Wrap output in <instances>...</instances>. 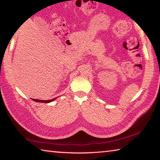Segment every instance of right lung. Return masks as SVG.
<instances>
[{
    "instance_id": "right-lung-1",
    "label": "right lung",
    "mask_w": 160,
    "mask_h": 160,
    "mask_svg": "<svg viewBox=\"0 0 160 160\" xmlns=\"http://www.w3.org/2000/svg\"><path fill=\"white\" fill-rule=\"evenodd\" d=\"M57 98V97H56ZM56 98H54L52 99H50V100H40V99H32V100L34 102H42V103H49L53 102V100H55Z\"/></svg>"
}]
</instances>
